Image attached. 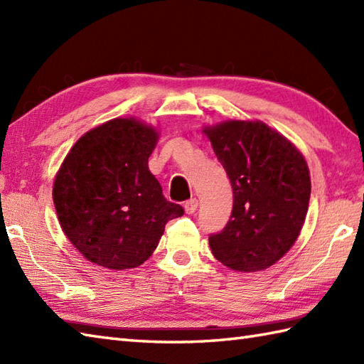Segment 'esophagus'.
<instances>
[{
	"label": "esophagus",
	"mask_w": 364,
	"mask_h": 364,
	"mask_svg": "<svg viewBox=\"0 0 364 364\" xmlns=\"http://www.w3.org/2000/svg\"><path fill=\"white\" fill-rule=\"evenodd\" d=\"M198 208V200L197 198H191L188 202H184V211L188 214H194Z\"/></svg>",
	"instance_id": "esophagus-1"
}]
</instances>
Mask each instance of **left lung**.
<instances>
[{
  "label": "left lung",
  "instance_id": "obj_1",
  "mask_svg": "<svg viewBox=\"0 0 364 364\" xmlns=\"http://www.w3.org/2000/svg\"><path fill=\"white\" fill-rule=\"evenodd\" d=\"M203 133L233 188V211L211 252L223 266L257 272L297 241L311 196L310 170L296 145L262 122L228 120Z\"/></svg>",
  "mask_w": 364,
  "mask_h": 364
}]
</instances>
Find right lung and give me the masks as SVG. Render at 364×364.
Returning a JSON list of instances; mask_svg holds the SVG:
<instances>
[{
	"mask_svg": "<svg viewBox=\"0 0 364 364\" xmlns=\"http://www.w3.org/2000/svg\"><path fill=\"white\" fill-rule=\"evenodd\" d=\"M158 137L133 117L114 119L81 136L65 156L53 202L68 241L90 262L115 270L141 266L166 223L184 214L149 170Z\"/></svg>",
	"mask_w": 364,
	"mask_h": 364,
	"instance_id": "right-lung-1",
	"label": "right lung"
}]
</instances>
